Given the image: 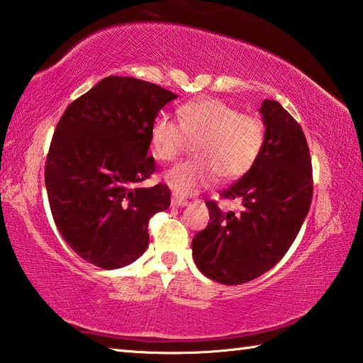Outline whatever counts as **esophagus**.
Wrapping results in <instances>:
<instances>
[{
  "label": "esophagus",
  "instance_id": "1",
  "mask_svg": "<svg viewBox=\"0 0 363 363\" xmlns=\"http://www.w3.org/2000/svg\"><path fill=\"white\" fill-rule=\"evenodd\" d=\"M188 203L186 199H182L179 196H172V205L174 207H184V205Z\"/></svg>",
  "mask_w": 363,
  "mask_h": 363
}]
</instances>
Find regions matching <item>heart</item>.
Returning <instances> with one entry per match:
<instances>
[{
    "label": "heart",
    "instance_id": "heart-1",
    "mask_svg": "<svg viewBox=\"0 0 363 363\" xmlns=\"http://www.w3.org/2000/svg\"><path fill=\"white\" fill-rule=\"evenodd\" d=\"M180 125L158 115L150 126V145L160 161H177L194 142L196 158L166 174L179 194H194L215 180L232 182L248 174L262 155L265 125L257 115L240 113L215 98L186 102L179 107Z\"/></svg>",
    "mask_w": 363,
    "mask_h": 363
}]
</instances>
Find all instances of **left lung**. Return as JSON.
I'll return each mask as SVG.
<instances>
[{"label": "left lung", "mask_w": 363, "mask_h": 363, "mask_svg": "<svg viewBox=\"0 0 363 363\" xmlns=\"http://www.w3.org/2000/svg\"><path fill=\"white\" fill-rule=\"evenodd\" d=\"M262 155L221 199H240V211H223L207 201L210 223L193 238V257L205 277L243 284L275 267L296 240L313 199L310 148L302 126L277 101L261 107Z\"/></svg>", "instance_id": "obj_1"}]
</instances>
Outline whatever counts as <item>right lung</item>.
Instances as JSON below:
<instances>
[{
    "label": "right lung",
    "instance_id": "1",
    "mask_svg": "<svg viewBox=\"0 0 363 363\" xmlns=\"http://www.w3.org/2000/svg\"><path fill=\"white\" fill-rule=\"evenodd\" d=\"M172 91L134 77H111L61 115L45 160V188L61 237L84 261L113 270L148 246V221L170 205L164 183L140 188L156 172L150 126Z\"/></svg>",
    "mask_w": 363,
    "mask_h": 363
}]
</instances>
